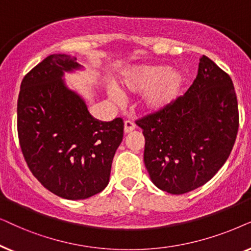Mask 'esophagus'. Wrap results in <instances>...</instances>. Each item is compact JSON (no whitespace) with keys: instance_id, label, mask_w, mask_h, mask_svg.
I'll return each mask as SVG.
<instances>
[{"instance_id":"1","label":"esophagus","mask_w":251,"mask_h":251,"mask_svg":"<svg viewBox=\"0 0 251 251\" xmlns=\"http://www.w3.org/2000/svg\"><path fill=\"white\" fill-rule=\"evenodd\" d=\"M135 128V124L132 122V120H125L124 123V132L125 133H131L132 131H134Z\"/></svg>"}]
</instances>
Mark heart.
Here are the masks:
<instances>
[{"label": "heart", "instance_id": "heart-1", "mask_svg": "<svg viewBox=\"0 0 251 251\" xmlns=\"http://www.w3.org/2000/svg\"><path fill=\"white\" fill-rule=\"evenodd\" d=\"M185 75L178 69L166 65L145 64L128 70L120 80V85L129 93H143L141 104L148 112H159L171 106L185 86ZM115 99L120 96L117 88L111 91Z\"/></svg>", "mask_w": 251, "mask_h": 251}]
</instances>
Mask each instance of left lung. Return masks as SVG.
<instances>
[{
    "instance_id": "8db88e82",
    "label": "left lung",
    "mask_w": 251,
    "mask_h": 251,
    "mask_svg": "<svg viewBox=\"0 0 251 251\" xmlns=\"http://www.w3.org/2000/svg\"><path fill=\"white\" fill-rule=\"evenodd\" d=\"M150 179L175 195L209 181L228 158L239 129L232 79L203 55L193 85L168 109L136 120Z\"/></svg>"
}]
</instances>
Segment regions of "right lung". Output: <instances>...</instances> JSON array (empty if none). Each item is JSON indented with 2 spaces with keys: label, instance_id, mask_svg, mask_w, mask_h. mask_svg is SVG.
Instances as JSON below:
<instances>
[{
  "label": "right lung",
  "instance_id": "right-lung-1",
  "mask_svg": "<svg viewBox=\"0 0 251 251\" xmlns=\"http://www.w3.org/2000/svg\"><path fill=\"white\" fill-rule=\"evenodd\" d=\"M81 68L75 57L53 53L23 79L17 104L22 152L33 176L66 200H85L109 183L113 156L123 141L124 122H101L63 81Z\"/></svg>",
  "mask_w": 251,
  "mask_h": 251
}]
</instances>
